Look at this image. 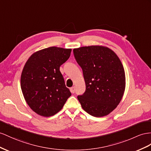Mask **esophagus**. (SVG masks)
Masks as SVG:
<instances>
[{"label": "esophagus", "mask_w": 151, "mask_h": 151, "mask_svg": "<svg viewBox=\"0 0 151 151\" xmlns=\"http://www.w3.org/2000/svg\"><path fill=\"white\" fill-rule=\"evenodd\" d=\"M70 91H71V93H75V87H72L71 88H70Z\"/></svg>", "instance_id": "esophagus-1"}]
</instances>
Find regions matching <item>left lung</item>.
I'll return each mask as SVG.
<instances>
[{
	"label": "left lung",
	"mask_w": 151,
	"mask_h": 151,
	"mask_svg": "<svg viewBox=\"0 0 151 151\" xmlns=\"http://www.w3.org/2000/svg\"><path fill=\"white\" fill-rule=\"evenodd\" d=\"M82 68L86 89L78 96L82 109L94 117L111 112L124 92L126 78L123 65L115 53L102 46H83L73 50Z\"/></svg>",
	"instance_id": "left-lung-1"
}]
</instances>
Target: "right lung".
Returning <instances> with one entry per match:
<instances>
[{
  "mask_svg": "<svg viewBox=\"0 0 151 151\" xmlns=\"http://www.w3.org/2000/svg\"><path fill=\"white\" fill-rule=\"evenodd\" d=\"M71 52V49L52 46L33 53L24 65L22 93L30 109L40 115L56 114L71 95L60 71Z\"/></svg>",
  "mask_w": 151,
  "mask_h": 151,
  "instance_id": "1",
  "label": "right lung"
}]
</instances>
